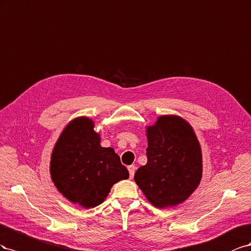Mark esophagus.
Returning <instances> with one entry per match:
<instances>
[{
	"mask_svg": "<svg viewBox=\"0 0 251 251\" xmlns=\"http://www.w3.org/2000/svg\"><path fill=\"white\" fill-rule=\"evenodd\" d=\"M128 171H129L130 178H132V177H133V176H134V173H135V166L130 165L129 167H128Z\"/></svg>",
	"mask_w": 251,
	"mask_h": 251,
	"instance_id": "34e87169",
	"label": "esophagus"
}]
</instances>
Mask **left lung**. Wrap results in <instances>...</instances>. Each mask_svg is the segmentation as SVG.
Here are the masks:
<instances>
[{"instance_id":"obj_1","label":"left lung","mask_w":251,"mask_h":251,"mask_svg":"<svg viewBox=\"0 0 251 251\" xmlns=\"http://www.w3.org/2000/svg\"><path fill=\"white\" fill-rule=\"evenodd\" d=\"M147 164L134 181L157 208L187 200L202 178V150L188 122L178 116H161L146 127Z\"/></svg>"}]
</instances>
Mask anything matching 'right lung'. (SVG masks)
<instances>
[{
	"label": "right lung",
	"instance_id": "1",
	"mask_svg": "<svg viewBox=\"0 0 251 251\" xmlns=\"http://www.w3.org/2000/svg\"><path fill=\"white\" fill-rule=\"evenodd\" d=\"M94 121L75 118L64 128L50 160V176L68 201L84 208L102 204L112 186L129 177L113 148L102 147Z\"/></svg>",
	"mask_w": 251,
	"mask_h": 251
}]
</instances>
